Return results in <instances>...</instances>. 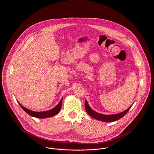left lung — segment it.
Segmentation results:
<instances>
[{
  "mask_svg": "<svg viewBox=\"0 0 154 154\" xmlns=\"http://www.w3.org/2000/svg\"><path fill=\"white\" fill-rule=\"evenodd\" d=\"M132 106V105L131 107H129L127 110H126L122 112L116 114L106 115V114H102L98 113V112L94 111L88 105L87 101L85 100V110L88 114L95 119H97L98 120H100L102 122H114V121H116V120L121 119L128 112V111L129 110H130V109L131 108Z\"/></svg>",
  "mask_w": 154,
  "mask_h": 154,
  "instance_id": "1",
  "label": "left lung"
}]
</instances>
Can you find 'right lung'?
Returning a JSON list of instances; mask_svg holds the SVG:
<instances>
[{
    "label": "right lung",
    "instance_id": "1",
    "mask_svg": "<svg viewBox=\"0 0 154 154\" xmlns=\"http://www.w3.org/2000/svg\"><path fill=\"white\" fill-rule=\"evenodd\" d=\"M62 100H63V98L61 99V100L58 103V104L53 109L48 110V111H42V112H35V111H33L29 110L28 109H26L23 106H22V105L21 104H20L19 103H19L20 106L21 107L22 109L29 116L39 118V119H44V118H47V117H50L54 116L56 115L57 113H59V112L60 111V110L61 109V107H62Z\"/></svg>",
    "mask_w": 154,
    "mask_h": 154
}]
</instances>
